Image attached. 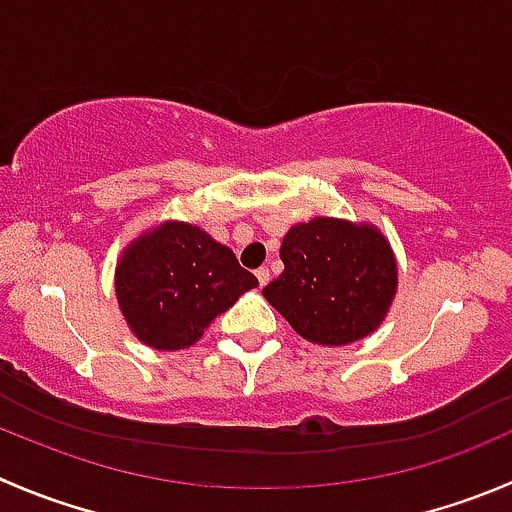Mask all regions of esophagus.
Segmentation results:
<instances>
[{"label":"esophagus","mask_w":512,"mask_h":512,"mask_svg":"<svg viewBox=\"0 0 512 512\" xmlns=\"http://www.w3.org/2000/svg\"><path fill=\"white\" fill-rule=\"evenodd\" d=\"M255 277H257V282L265 287L267 282H270V270H267V267H260V270H255Z\"/></svg>","instance_id":"esophagus-1"}]
</instances>
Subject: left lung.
<instances>
[{"mask_svg": "<svg viewBox=\"0 0 512 512\" xmlns=\"http://www.w3.org/2000/svg\"><path fill=\"white\" fill-rule=\"evenodd\" d=\"M280 260L285 270L262 295L297 335L317 345L340 347L370 335L398 290L393 247L365 222L315 217L292 225Z\"/></svg>", "mask_w": 512, "mask_h": 512, "instance_id": "8db88e82", "label": "left lung"}]
</instances>
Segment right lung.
Returning <instances> with one entry per match:
<instances>
[{"mask_svg": "<svg viewBox=\"0 0 512 512\" xmlns=\"http://www.w3.org/2000/svg\"><path fill=\"white\" fill-rule=\"evenodd\" d=\"M257 277L230 247L187 222L167 220L122 250L114 270L119 310L137 340L155 350H182L205 335Z\"/></svg>", "mask_w": 512, "mask_h": 512, "instance_id": "right-lung-1", "label": "right lung"}]
</instances>
